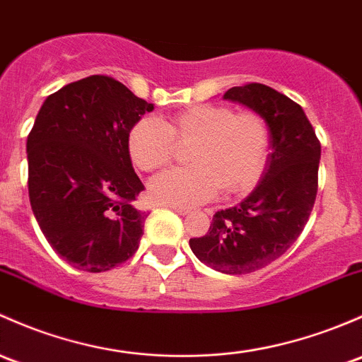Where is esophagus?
I'll return each mask as SVG.
<instances>
[{
	"mask_svg": "<svg viewBox=\"0 0 362 362\" xmlns=\"http://www.w3.org/2000/svg\"><path fill=\"white\" fill-rule=\"evenodd\" d=\"M171 210H173L175 213H178V215H189V213H191V210H189V208H178V206H170Z\"/></svg>",
	"mask_w": 362,
	"mask_h": 362,
	"instance_id": "34e87169",
	"label": "esophagus"
}]
</instances>
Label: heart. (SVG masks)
Instances as JSON below:
<instances>
[{"label":"heart","instance_id":"b5f03b06","mask_svg":"<svg viewBox=\"0 0 362 362\" xmlns=\"http://www.w3.org/2000/svg\"><path fill=\"white\" fill-rule=\"evenodd\" d=\"M178 144H191L189 168L163 171L149 182L152 201L189 208L215 196L248 192L267 165L271 132L257 112H235L227 105L197 104L171 114L163 123L154 116L136 121L128 135V151L144 171L170 161Z\"/></svg>","mask_w":362,"mask_h":362}]
</instances>
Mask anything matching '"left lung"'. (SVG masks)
Returning a JSON list of instances; mask_svg holds the SVG:
<instances>
[{
	"label": "left lung",
	"instance_id": "left-lung-1",
	"mask_svg": "<svg viewBox=\"0 0 362 362\" xmlns=\"http://www.w3.org/2000/svg\"><path fill=\"white\" fill-rule=\"evenodd\" d=\"M223 98L264 117L271 152L250 196L216 211L206 235L191 239L189 246L215 271L250 274L286 253L305 227L317 194L321 144L303 109L271 86H234Z\"/></svg>",
	"mask_w": 362,
	"mask_h": 362
}]
</instances>
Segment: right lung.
Listing matches in <instances>:
<instances>
[{"label": "right lung", "mask_w": 362, "mask_h": 362, "mask_svg": "<svg viewBox=\"0 0 362 362\" xmlns=\"http://www.w3.org/2000/svg\"><path fill=\"white\" fill-rule=\"evenodd\" d=\"M154 104L109 76L66 85L28 136L29 201L47 241L79 271L105 272L139 250L147 215L128 135Z\"/></svg>", "instance_id": "right-lung-1"}]
</instances>
